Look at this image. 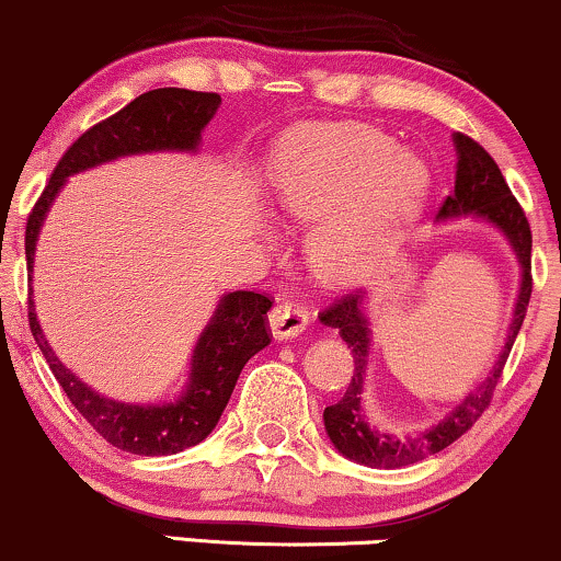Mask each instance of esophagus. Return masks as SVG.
I'll return each mask as SVG.
<instances>
[{"mask_svg":"<svg viewBox=\"0 0 561 561\" xmlns=\"http://www.w3.org/2000/svg\"><path fill=\"white\" fill-rule=\"evenodd\" d=\"M307 322H309L307 309L294 299L275 304V307L270 309V330H273V335L278 337V341H286V337H296L299 333H304Z\"/></svg>","mask_w":561,"mask_h":561,"instance_id":"34e87169","label":"esophagus"}]
</instances>
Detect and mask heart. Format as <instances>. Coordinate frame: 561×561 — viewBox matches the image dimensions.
Masks as SVG:
<instances>
[{
    "label": "heart",
    "mask_w": 561,
    "mask_h": 561,
    "mask_svg": "<svg viewBox=\"0 0 561 561\" xmlns=\"http://www.w3.org/2000/svg\"><path fill=\"white\" fill-rule=\"evenodd\" d=\"M426 169L377 129L307 127L288 137L273 207L317 224L309 262L324 283L348 286L382 265L426 195Z\"/></svg>",
    "instance_id": "obj_1"
}]
</instances>
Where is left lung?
Listing matches in <instances>:
<instances>
[{
  "label": "left lung",
  "mask_w": 561,
  "mask_h": 561,
  "mask_svg": "<svg viewBox=\"0 0 561 561\" xmlns=\"http://www.w3.org/2000/svg\"><path fill=\"white\" fill-rule=\"evenodd\" d=\"M455 148H458V171H455V190L442 199L437 218H455V216H479L496 228H502L504 237L513 244L517 262L523 265V283L520 296H517V307L513 324H510L507 343H504L500 362L489 371V377L476 387L471 396L460 400V405L437 426L426 428L424 434L413 439H392L390 434L377 432L366 424L362 411V385L366 371V358H369V324L362 312V291H348L341 299H335L320 314V320L330 328H335L345 343H348L351 354H354V377H351L348 390L337 403L324 408V428L333 445L341 449L345 458L362 462L371 468H403L411 462H419L428 455L442 453V449L460 439L462 434L471 428L481 413L492 403V396L500 382L504 364H507L510 351L520 324L528 312L530 294H534V275H530V224L525 218V210L517 203L507 182H504L500 165L494 158L481 148L473 137L458 133L455 135Z\"/></svg>",
  "instance_id": "obj_1"
}]
</instances>
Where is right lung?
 I'll list each match as a JSON object with an SVG mask.
<instances>
[{
	"label": "right lung",
	"mask_w": 561,
	"mask_h": 561,
	"mask_svg": "<svg viewBox=\"0 0 561 561\" xmlns=\"http://www.w3.org/2000/svg\"><path fill=\"white\" fill-rule=\"evenodd\" d=\"M218 103V93L158 88L137 95L122 112L85 129L59 158L57 169L27 216V270H33L41 220L67 176L119 156L150 153V150H195L199 133L213 119ZM270 307L273 299L267 294L233 291L224 296L195 345L190 387L176 403L169 405H129L99 396L54 356L51 345L41 333L31 299H27V324L59 387L67 392L69 403L78 408L80 416L116 449L156 458V455H174L195 447L216 428L244 364L273 337L267 322Z\"/></svg>",
	"instance_id": "right-lung-1"
}]
</instances>
